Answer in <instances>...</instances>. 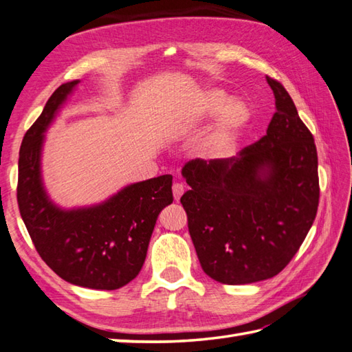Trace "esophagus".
Instances as JSON below:
<instances>
[{"instance_id": "esophagus-1", "label": "esophagus", "mask_w": 352, "mask_h": 352, "mask_svg": "<svg viewBox=\"0 0 352 352\" xmlns=\"http://www.w3.org/2000/svg\"><path fill=\"white\" fill-rule=\"evenodd\" d=\"M184 191H185V185L184 184H181V182L173 184V196H175L176 202H177L179 199H181V196L184 195Z\"/></svg>"}]
</instances>
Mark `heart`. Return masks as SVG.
Returning <instances> with one entry per match:
<instances>
[{
	"label": "heart",
	"instance_id": "1",
	"mask_svg": "<svg viewBox=\"0 0 352 352\" xmlns=\"http://www.w3.org/2000/svg\"><path fill=\"white\" fill-rule=\"evenodd\" d=\"M222 116L200 144V153L206 157H220L231 152L243 129L250 118L249 107L243 102L229 103L223 91L210 89L200 94L197 103L188 117L190 123H202Z\"/></svg>",
	"mask_w": 352,
	"mask_h": 352
}]
</instances>
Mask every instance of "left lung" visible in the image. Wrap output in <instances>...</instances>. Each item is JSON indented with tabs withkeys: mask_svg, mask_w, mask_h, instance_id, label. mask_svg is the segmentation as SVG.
Masks as SVG:
<instances>
[{
	"mask_svg": "<svg viewBox=\"0 0 352 352\" xmlns=\"http://www.w3.org/2000/svg\"><path fill=\"white\" fill-rule=\"evenodd\" d=\"M276 112L267 133L225 160H192L181 197L204 272L221 284L278 275L299 250L319 205L318 152L284 86L266 77Z\"/></svg>",
	"mask_w": 352,
	"mask_h": 352,
	"instance_id": "1",
	"label": "left lung"
}]
</instances>
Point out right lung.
<instances>
[{
  "mask_svg": "<svg viewBox=\"0 0 352 352\" xmlns=\"http://www.w3.org/2000/svg\"><path fill=\"white\" fill-rule=\"evenodd\" d=\"M77 83L60 85L24 135L18 206L36 250L56 275L88 289L116 290L140 274L156 219L173 202V176L129 185L97 206L63 211L53 205L41 181L42 141L56 111Z\"/></svg>",
  "mask_w": 352,
  "mask_h": 352,
  "instance_id": "1",
  "label": "right lung"
}]
</instances>
